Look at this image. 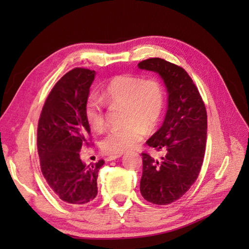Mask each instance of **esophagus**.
Returning <instances> with one entry per match:
<instances>
[{
    "label": "esophagus",
    "instance_id": "1",
    "mask_svg": "<svg viewBox=\"0 0 249 249\" xmlns=\"http://www.w3.org/2000/svg\"><path fill=\"white\" fill-rule=\"evenodd\" d=\"M122 156V154H116V155H110L107 157V160L111 161V160H115L116 158H120Z\"/></svg>",
    "mask_w": 249,
    "mask_h": 249
}]
</instances>
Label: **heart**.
<instances>
[{"instance_id":"heart-1","label":"heart","mask_w":249,"mask_h":249,"mask_svg":"<svg viewBox=\"0 0 249 249\" xmlns=\"http://www.w3.org/2000/svg\"><path fill=\"white\" fill-rule=\"evenodd\" d=\"M105 103L124 106L126 125L111 129L102 141V149L107 154H123L140 143L146 128L157 125L165 105V91L155 78L115 76L105 86L102 97L93 94L87 100L84 113L93 129L99 130L105 126Z\"/></svg>"}]
</instances>
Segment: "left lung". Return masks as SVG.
<instances>
[{
  "mask_svg": "<svg viewBox=\"0 0 249 249\" xmlns=\"http://www.w3.org/2000/svg\"><path fill=\"white\" fill-rule=\"evenodd\" d=\"M165 83L168 108L161 127L146 144L161 151L160 160L142 153L140 193L146 201L166 205L179 199L197 179L202 166L208 115L197 87L182 67L160 57L140 62Z\"/></svg>",
  "mask_w": 249,
  "mask_h": 249,
  "instance_id": "obj_1",
  "label": "left lung"
}]
</instances>
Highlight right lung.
I'll return each instance as SVG.
<instances>
[{
    "mask_svg": "<svg viewBox=\"0 0 249 249\" xmlns=\"http://www.w3.org/2000/svg\"><path fill=\"white\" fill-rule=\"evenodd\" d=\"M96 72L73 68L55 83L41 110L37 127L40 169L49 187L72 206L97 196L98 171L105 161L87 166L80 158L91 133L84 108Z\"/></svg>",
    "mask_w": 249,
    "mask_h": 249,
    "instance_id": "add662e5",
    "label": "right lung"
}]
</instances>
